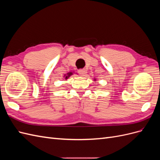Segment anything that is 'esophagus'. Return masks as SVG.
<instances>
[{"instance_id":"obj_1","label":"esophagus","mask_w":160,"mask_h":160,"mask_svg":"<svg viewBox=\"0 0 160 160\" xmlns=\"http://www.w3.org/2000/svg\"><path fill=\"white\" fill-rule=\"evenodd\" d=\"M78 72L81 75L84 76L85 75L86 72H87V71L85 69H80L78 70Z\"/></svg>"}]
</instances>
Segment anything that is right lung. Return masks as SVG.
<instances>
[{"label": "right lung", "instance_id": "obj_1", "mask_svg": "<svg viewBox=\"0 0 160 160\" xmlns=\"http://www.w3.org/2000/svg\"><path fill=\"white\" fill-rule=\"evenodd\" d=\"M71 75H72V73H71V72H69V73H68V75H67V76H66V77H65V78L67 79V77H68L69 76H70Z\"/></svg>", "mask_w": 160, "mask_h": 160}]
</instances>
